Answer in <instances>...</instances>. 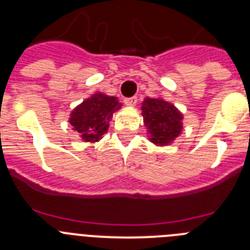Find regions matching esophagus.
Returning <instances> with one entry per match:
<instances>
[{"mask_svg": "<svg viewBox=\"0 0 250 250\" xmlns=\"http://www.w3.org/2000/svg\"><path fill=\"white\" fill-rule=\"evenodd\" d=\"M124 103H125V105H127V106H135L137 103V99L135 97L132 98H126V99L124 100Z\"/></svg>", "mask_w": 250, "mask_h": 250, "instance_id": "obj_1", "label": "esophagus"}]
</instances>
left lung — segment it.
Segmentation results:
<instances>
[{
	"instance_id": "obj_1",
	"label": "left lung",
	"mask_w": 250,
	"mask_h": 250,
	"mask_svg": "<svg viewBox=\"0 0 250 250\" xmlns=\"http://www.w3.org/2000/svg\"><path fill=\"white\" fill-rule=\"evenodd\" d=\"M141 115L153 145L168 146L182 134L183 114L164 98H145L141 103Z\"/></svg>"
}]
</instances>
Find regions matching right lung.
<instances>
[{
    "label": "right lung",
    "instance_id": "add662e5",
    "mask_svg": "<svg viewBox=\"0 0 250 250\" xmlns=\"http://www.w3.org/2000/svg\"><path fill=\"white\" fill-rule=\"evenodd\" d=\"M121 106L116 97L97 91L70 111L68 121L84 143L95 144L106 134L113 115Z\"/></svg>",
    "mask_w": 250,
    "mask_h": 250
}]
</instances>
